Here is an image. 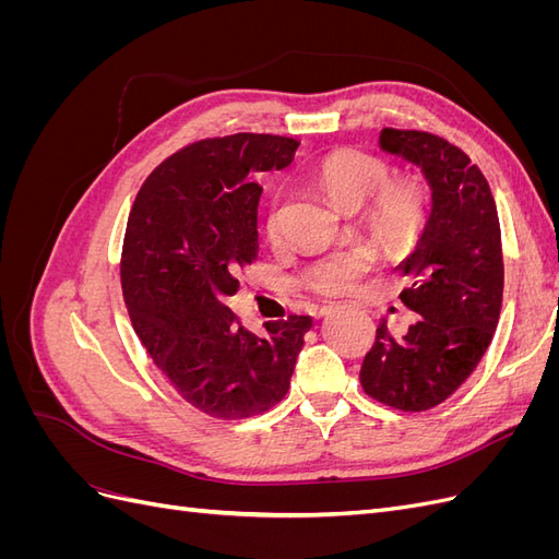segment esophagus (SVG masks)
I'll list each match as a JSON object with an SVG mask.
<instances>
[{
  "label": "esophagus",
  "mask_w": 559,
  "mask_h": 559,
  "mask_svg": "<svg viewBox=\"0 0 559 559\" xmlns=\"http://www.w3.org/2000/svg\"><path fill=\"white\" fill-rule=\"evenodd\" d=\"M345 306H343V302H329V306H324V308H321V314H333V312H337V310H343Z\"/></svg>",
  "instance_id": "obj_1"
}]
</instances>
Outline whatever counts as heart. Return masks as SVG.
I'll return each mask as SVG.
<instances>
[{
	"label": "heart",
	"instance_id": "heart-1",
	"mask_svg": "<svg viewBox=\"0 0 559 559\" xmlns=\"http://www.w3.org/2000/svg\"><path fill=\"white\" fill-rule=\"evenodd\" d=\"M314 179L337 207L357 212L373 197L370 218L389 245H405L415 238L425 216V193L417 183L394 181L389 165L364 151L343 148L317 165ZM284 212V191H280L267 212V233L277 238ZM376 267V253L366 247L333 251L314 261L302 280L321 296H345L357 289L364 275Z\"/></svg>",
	"mask_w": 559,
	"mask_h": 559
}]
</instances>
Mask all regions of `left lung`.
I'll return each mask as SVG.
<instances>
[{"instance_id": "1", "label": "left lung", "mask_w": 559, "mask_h": 559, "mask_svg": "<svg viewBox=\"0 0 559 559\" xmlns=\"http://www.w3.org/2000/svg\"><path fill=\"white\" fill-rule=\"evenodd\" d=\"M380 146L421 167L431 214L399 270L419 314L403 337L378 326L361 366L364 392L389 408L421 413L450 399L492 343L503 300V253L495 195L460 146L421 130L384 128Z\"/></svg>"}]
</instances>
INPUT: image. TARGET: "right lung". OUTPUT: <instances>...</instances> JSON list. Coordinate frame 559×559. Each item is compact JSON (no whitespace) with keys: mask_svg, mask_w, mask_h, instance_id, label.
<instances>
[{"mask_svg":"<svg viewBox=\"0 0 559 559\" xmlns=\"http://www.w3.org/2000/svg\"><path fill=\"white\" fill-rule=\"evenodd\" d=\"M296 148L259 132L193 142L146 177L128 216L121 286L134 333L177 394L216 419L277 405L312 329L310 314H289L259 337L226 306L259 257L257 179Z\"/></svg>","mask_w":559,"mask_h":559,"instance_id":"1","label":"right lung"}]
</instances>
